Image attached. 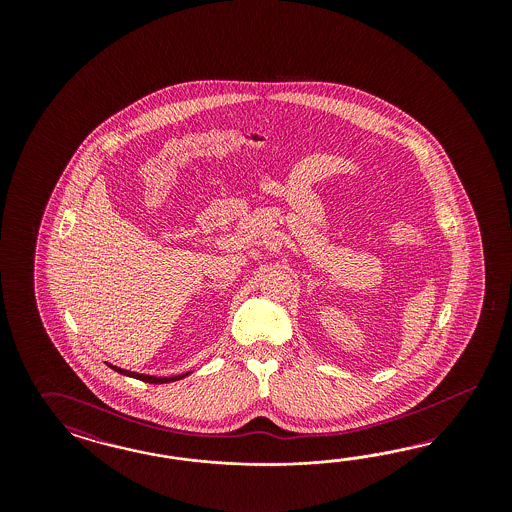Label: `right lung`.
I'll return each instance as SVG.
<instances>
[{
    "instance_id": "right-lung-1",
    "label": "right lung",
    "mask_w": 512,
    "mask_h": 512,
    "mask_svg": "<svg viewBox=\"0 0 512 512\" xmlns=\"http://www.w3.org/2000/svg\"><path fill=\"white\" fill-rule=\"evenodd\" d=\"M110 368H112L114 372L124 373V375H127V377H135V379H140V381H144V383H154V385H161V383H171V381H178V379H182V377H186L187 375V373H184V375H174V377H154V375H142V373L127 372V370L116 368V366H110Z\"/></svg>"
}]
</instances>
